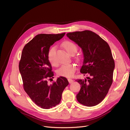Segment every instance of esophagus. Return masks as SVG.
<instances>
[{
	"mask_svg": "<svg viewBox=\"0 0 130 130\" xmlns=\"http://www.w3.org/2000/svg\"><path fill=\"white\" fill-rule=\"evenodd\" d=\"M68 82H69V83H70V84H72L74 82V80L73 79H70V78L68 79Z\"/></svg>",
	"mask_w": 130,
	"mask_h": 130,
	"instance_id": "obj_1",
	"label": "esophagus"
}]
</instances>
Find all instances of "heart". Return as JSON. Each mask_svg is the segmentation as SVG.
Listing matches in <instances>:
<instances>
[{
  "label": "heart",
  "instance_id": "1",
  "mask_svg": "<svg viewBox=\"0 0 130 130\" xmlns=\"http://www.w3.org/2000/svg\"><path fill=\"white\" fill-rule=\"evenodd\" d=\"M62 46L67 52L70 55H74L77 51V46L74 43L71 41H65L62 44ZM56 47H51L48 52V59L50 64L54 66H56L57 63L55 60ZM77 70V66L73 63H68L62 65L56 71L58 75L60 76L71 77Z\"/></svg>",
  "mask_w": 130,
  "mask_h": 130
}]
</instances>
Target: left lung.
<instances>
[{"label": "left lung", "instance_id": "1", "mask_svg": "<svg viewBox=\"0 0 130 130\" xmlns=\"http://www.w3.org/2000/svg\"><path fill=\"white\" fill-rule=\"evenodd\" d=\"M66 36L82 48L84 59L80 72L88 76L76 80L81 85L77 100L85 106H96L104 99L113 82L115 64L110 46L91 31L70 32Z\"/></svg>", "mask_w": 130, "mask_h": 130}]
</instances>
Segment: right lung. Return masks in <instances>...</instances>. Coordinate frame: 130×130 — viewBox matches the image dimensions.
Segmentation results:
<instances>
[{"instance_id": "1", "label": "right lung", "mask_w": 130, "mask_h": 130, "mask_svg": "<svg viewBox=\"0 0 130 130\" xmlns=\"http://www.w3.org/2000/svg\"><path fill=\"white\" fill-rule=\"evenodd\" d=\"M65 34H38L22 50L19 68L23 89L31 99L43 109H48L59 104L63 91L69 84L62 76L51 85L47 80L54 78L47 56L50 47Z\"/></svg>"}]
</instances>
